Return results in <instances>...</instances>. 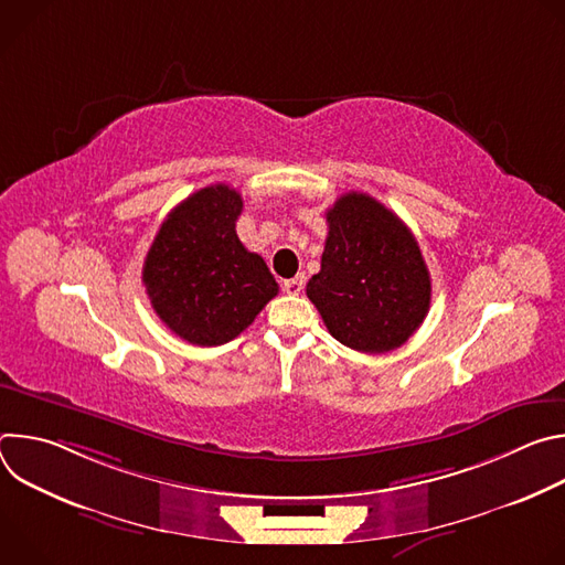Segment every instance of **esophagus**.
Masks as SVG:
<instances>
[{
	"label": "esophagus",
	"mask_w": 565,
	"mask_h": 565,
	"mask_svg": "<svg viewBox=\"0 0 565 565\" xmlns=\"http://www.w3.org/2000/svg\"><path fill=\"white\" fill-rule=\"evenodd\" d=\"M303 290V277L299 275V277H295V279H286L284 281V292H288V295H299Z\"/></svg>",
	"instance_id": "obj_1"
}]
</instances>
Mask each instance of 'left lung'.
I'll return each instance as SVG.
<instances>
[{"label":"left lung","mask_w":565,"mask_h":565,"mask_svg":"<svg viewBox=\"0 0 565 565\" xmlns=\"http://www.w3.org/2000/svg\"><path fill=\"white\" fill-rule=\"evenodd\" d=\"M321 268L306 284L329 333L360 353L405 344L429 312L431 279L412 230L369 194H342L327 212Z\"/></svg>","instance_id":"obj_1"}]
</instances>
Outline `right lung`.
Wrapping results in <instances>:
<instances>
[{
	"mask_svg": "<svg viewBox=\"0 0 565 565\" xmlns=\"http://www.w3.org/2000/svg\"><path fill=\"white\" fill-rule=\"evenodd\" d=\"M244 199L225 183L179 203L145 257L151 308L181 340L218 347L244 333L279 286L236 236Z\"/></svg>",
	"mask_w": 565,
	"mask_h": 565,
	"instance_id": "right-lung-1",
	"label": "right lung"
}]
</instances>
